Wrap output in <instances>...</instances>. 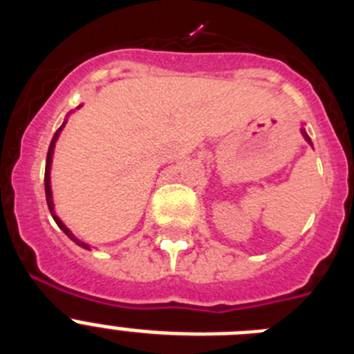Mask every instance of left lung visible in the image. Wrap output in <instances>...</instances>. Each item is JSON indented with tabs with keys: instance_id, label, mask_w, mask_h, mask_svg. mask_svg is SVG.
<instances>
[{
	"instance_id": "1",
	"label": "left lung",
	"mask_w": 354,
	"mask_h": 354,
	"mask_svg": "<svg viewBox=\"0 0 354 354\" xmlns=\"http://www.w3.org/2000/svg\"><path fill=\"white\" fill-rule=\"evenodd\" d=\"M301 134H303V138H305L306 142H308V143H310V145H312V140H310V136H308V134L305 133V129H301Z\"/></svg>"
}]
</instances>
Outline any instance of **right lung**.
Returning <instances> with one entry per match:
<instances>
[{"mask_svg": "<svg viewBox=\"0 0 354 354\" xmlns=\"http://www.w3.org/2000/svg\"><path fill=\"white\" fill-rule=\"evenodd\" d=\"M65 124H67V120H65L64 124H62V126H60V129H58V131H56V133H55V136H53V140H51V145H49V150H48V159H46V175H44V187H46V200H48V207H49V211H51L53 220H55L56 225H58V227H60L62 230H64L65 236L71 237V239L74 241L76 245H80L81 248L90 250V246L86 245V243H83V241L77 239V237L74 236V234H72L67 227H65L64 221H62L60 218L56 216V212H55V204H53V193H51V162H53V152H55L56 140H58V136H60V133H62V129H64V127H65Z\"/></svg>", "mask_w": 354, "mask_h": 354, "instance_id": "obj_1", "label": "right lung"}]
</instances>
